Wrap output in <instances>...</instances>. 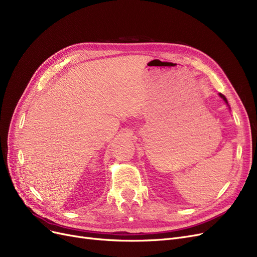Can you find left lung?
I'll use <instances>...</instances> for the list:
<instances>
[{
    "mask_svg": "<svg viewBox=\"0 0 257 257\" xmlns=\"http://www.w3.org/2000/svg\"><path fill=\"white\" fill-rule=\"evenodd\" d=\"M218 95H219V96L222 98V100L225 102V104H226V106L227 107H229V109H230V106H229V103H227V100H226V98H225V96H224V95H222L221 93H219V94H218Z\"/></svg>",
    "mask_w": 257,
    "mask_h": 257,
    "instance_id": "left-lung-1",
    "label": "left lung"
}]
</instances>
